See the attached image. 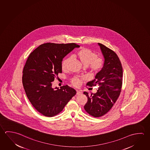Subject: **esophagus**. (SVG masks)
Wrapping results in <instances>:
<instances>
[{
    "instance_id": "esophagus-1",
    "label": "esophagus",
    "mask_w": 150,
    "mask_h": 150,
    "mask_svg": "<svg viewBox=\"0 0 150 150\" xmlns=\"http://www.w3.org/2000/svg\"><path fill=\"white\" fill-rule=\"evenodd\" d=\"M81 92L80 91H76V95H81Z\"/></svg>"
}]
</instances>
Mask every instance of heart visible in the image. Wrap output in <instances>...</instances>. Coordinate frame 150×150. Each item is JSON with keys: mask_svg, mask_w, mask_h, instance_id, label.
I'll return each instance as SVG.
<instances>
[{"mask_svg": "<svg viewBox=\"0 0 150 150\" xmlns=\"http://www.w3.org/2000/svg\"><path fill=\"white\" fill-rule=\"evenodd\" d=\"M74 57L84 67H88L91 71L97 73L100 71L104 64L103 58L98 57L95 52L87 48H81L74 55ZM71 61L70 57H67L63 59L62 63L63 69H67V65ZM81 79L74 77L71 80V83L75 86H79L81 83Z\"/></svg>", "mask_w": 150, "mask_h": 150, "instance_id": "b5f03b06", "label": "heart"}]
</instances>
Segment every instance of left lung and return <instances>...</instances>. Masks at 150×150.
<instances>
[{"instance_id":"1","label":"left lung","mask_w":150,"mask_h":150,"mask_svg":"<svg viewBox=\"0 0 150 150\" xmlns=\"http://www.w3.org/2000/svg\"><path fill=\"white\" fill-rule=\"evenodd\" d=\"M104 58V64L96 74L95 79L87 83V86H97L95 93H83L88 98L84 106L87 113L94 117L105 115L112 107L120 93L122 84V67L115 52L98 43Z\"/></svg>"}]
</instances>
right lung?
I'll list each match as a JSON object with an SVG mask.
<instances>
[{"label":"right lung","mask_w":150,"mask_h":150,"mask_svg":"<svg viewBox=\"0 0 150 150\" xmlns=\"http://www.w3.org/2000/svg\"><path fill=\"white\" fill-rule=\"evenodd\" d=\"M79 47L74 43H47L40 45L28 57L23 70V86L30 103L43 115H57L75 95L76 91L67 85L53 88L52 81L62 73L64 57Z\"/></svg>","instance_id":"right-lung-1"}]
</instances>
